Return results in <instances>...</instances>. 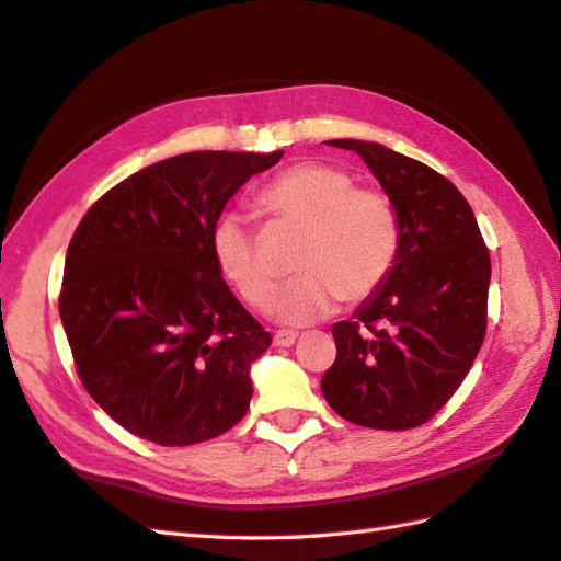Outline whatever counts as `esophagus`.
<instances>
[{
	"label": "esophagus",
	"instance_id": "obj_1",
	"mask_svg": "<svg viewBox=\"0 0 561 561\" xmlns=\"http://www.w3.org/2000/svg\"><path fill=\"white\" fill-rule=\"evenodd\" d=\"M296 337H299V335H296V332H291V330H277V332H274L272 342H274V347H291Z\"/></svg>",
	"mask_w": 561,
	"mask_h": 561
}]
</instances>
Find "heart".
<instances>
[{"label": "heart", "mask_w": 561, "mask_h": 561, "mask_svg": "<svg viewBox=\"0 0 561 561\" xmlns=\"http://www.w3.org/2000/svg\"><path fill=\"white\" fill-rule=\"evenodd\" d=\"M272 221L304 229L291 279L274 301L282 325L323 320L344 299L359 304L390 277L400 250V219L388 195L354 187V178L330 163L306 161L274 178L257 197ZM221 277L253 308L274 296V270L260 233L243 211H224L209 231Z\"/></svg>", "instance_id": "1"}]
</instances>
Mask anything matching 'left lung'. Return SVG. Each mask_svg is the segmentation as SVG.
<instances>
[{"mask_svg": "<svg viewBox=\"0 0 561 561\" xmlns=\"http://www.w3.org/2000/svg\"><path fill=\"white\" fill-rule=\"evenodd\" d=\"M359 153L400 219L390 277L350 320L332 325L337 359L320 390L344 420L414 428L468 376L486 330L490 253L458 187L376 141L330 139Z\"/></svg>", "mask_w": 561, "mask_h": 561, "instance_id": "obj_1", "label": "left lung"}]
</instances>
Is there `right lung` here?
Instances as JSON below:
<instances>
[{
  "mask_svg": "<svg viewBox=\"0 0 561 561\" xmlns=\"http://www.w3.org/2000/svg\"><path fill=\"white\" fill-rule=\"evenodd\" d=\"M284 151H190L108 190L77 226L59 318L83 388L139 438L190 446L229 432L270 347L221 279L211 224Z\"/></svg>",
  "mask_w": 561,
  "mask_h": 561,
  "instance_id": "obj_1",
  "label": "right lung"
}]
</instances>
